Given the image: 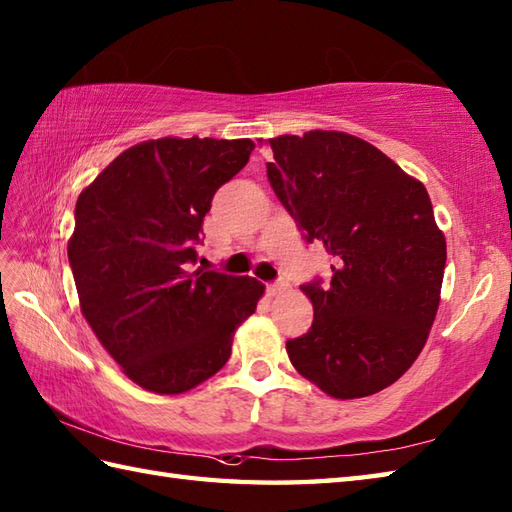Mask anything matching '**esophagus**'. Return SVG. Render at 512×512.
<instances>
[{"label": "esophagus", "instance_id": "obj_1", "mask_svg": "<svg viewBox=\"0 0 512 512\" xmlns=\"http://www.w3.org/2000/svg\"><path fill=\"white\" fill-rule=\"evenodd\" d=\"M288 288V284L286 281H281V279H277V281H270L268 284V295H279V292H284Z\"/></svg>", "mask_w": 512, "mask_h": 512}]
</instances>
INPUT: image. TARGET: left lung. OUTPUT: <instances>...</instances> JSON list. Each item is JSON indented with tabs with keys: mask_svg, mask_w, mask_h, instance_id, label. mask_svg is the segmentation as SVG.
Here are the masks:
<instances>
[{
	"mask_svg": "<svg viewBox=\"0 0 512 512\" xmlns=\"http://www.w3.org/2000/svg\"><path fill=\"white\" fill-rule=\"evenodd\" d=\"M266 145L270 187L303 239L334 259L328 284L301 286L314 321L286 341L290 363L334 398L372 396L413 365L438 312L447 242L429 193L350 134L317 129Z\"/></svg>",
	"mask_w": 512,
	"mask_h": 512,
	"instance_id": "obj_1",
	"label": "left lung"
}]
</instances>
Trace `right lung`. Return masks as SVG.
<instances>
[{"instance_id":"1","label":"right lung","mask_w":512,"mask_h":512,"mask_svg":"<svg viewBox=\"0 0 512 512\" xmlns=\"http://www.w3.org/2000/svg\"><path fill=\"white\" fill-rule=\"evenodd\" d=\"M248 138H160L123 151L74 209L68 259L81 312L136 385L182 394L222 369L264 286L195 270L215 191L246 167Z\"/></svg>"}]
</instances>
